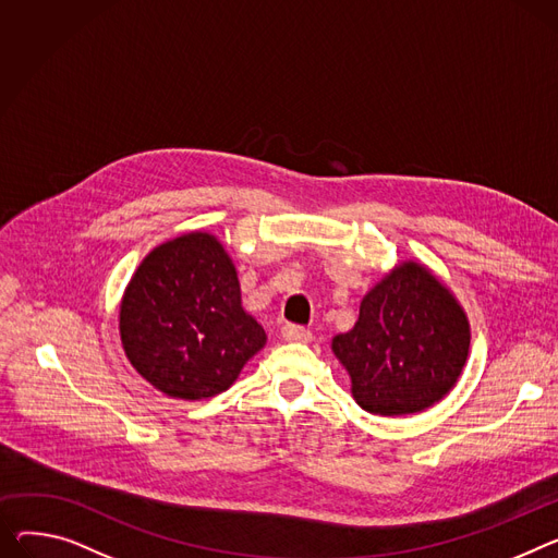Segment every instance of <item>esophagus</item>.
<instances>
[{
	"label": "esophagus",
	"instance_id": "esophagus-1",
	"mask_svg": "<svg viewBox=\"0 0 558 558\" xmlns=\"http://www.w3.org/2000/svg\"><path fill=\"white\" fill-rule=\"evenodd\" d=\"M280 333L284 341H295V343H310L312 341V331L301 327V325H291V323H284L280 327Z\"/></svg>",
	"mask_w": 558,
	"mask_h": 558
}]
</instances>
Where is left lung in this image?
Returning a JSON list of instances; mask_svg holds the SVG:
<instances>
[{
  "instance_id": "left-lung-1",
  "label": "left lung",
  "mask_w": 558,
  "mask_h": 558,
  "mask_svg": "<svg viewBox=\"0 0 558 558\" xmlns=\"http://www.w3.org/2000/svg\"><path fill=\"white\" fill-rule=\"evenodd\" d=\"M471 329L462 305L424 265H397L369 289L359 320L331 339L363 411L395 417L422 413L458 384Z\"/></svg>"
}]
</instances>
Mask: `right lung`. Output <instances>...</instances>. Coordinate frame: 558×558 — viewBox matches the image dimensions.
Instances as JSON below:
<instances>
[{
	"mask_svg": "<svg viewBox=\"0 0 558 558\" xmlns=\"http://www.w3.org/2000/svg\"><path fill=\"white\" fill-rule=\"evenodd\" d=\"M121 343L136 373L172 399L225 392L267 333L242 307L233 259L202 231L183 233L143 257L125 287Z\"/></svg>",
	"mask_w": 558,
	"mask_h": 558,
	"instance_id": "obj_1",
	"label": "right lung"
}]
</instances>
